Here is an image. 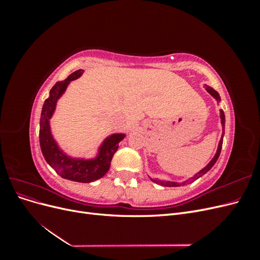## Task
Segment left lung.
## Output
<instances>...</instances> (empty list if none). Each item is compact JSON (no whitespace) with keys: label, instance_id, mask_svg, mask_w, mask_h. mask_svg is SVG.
Returning a JSON list of instances; mask_svg holds the SVG:
<instances>
[{"label":"left lung","instance_id":"left-lung-1","mask_svg":"<svg viewBox=\"0 0 260 260\" xmlns=\"http://www.w3.org/2000/svg\"><path fill=\"white\" fill-rule=\"evenodd\" d=\"M206 91L210 94L211 96H214L218 102H220V95H219V93H218L216 90H214L212 88H210V86L206 85ZM220 119H221V124H222V136H221V139H220V141H219L218 148H217V152H216V154H215V156H214V158H212V159L209 161V164L207 165V166H206L205 168H203L202 170H200V171L198 172V174H196L193 178H191V180H188V181H186V182H183V183L172 182V181H161V180H157V179H152V178H151V180L153 181V182H155V183H157V184H159V185H162V186H180L181 184H185V183H187V182H191V181H194V180H196V179H199L200 177L205 175L207 171H209V170L212 168V166H214V165L216 164V161H217V159H218V157H219V155H220V152H221V147H222L223 136H224V122H225V117H224V113H223L222 109H220Z\"/></svg>","mask_w":260,"mask_h":260}]
</instances>
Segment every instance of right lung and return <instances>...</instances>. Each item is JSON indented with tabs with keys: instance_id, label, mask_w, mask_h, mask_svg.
Returning <instances> with one entry per match:
<instances>
[{
	"instance_id": "right-lung-1",
	"label": "right lung",
	"mask_w": 260,
	"mask_h": 260,
	"mask_svg": "<svg viewBox=\"0 0 260 260\" xmlns=\"http://www.w3.org/2000/svg\"><path fill=\"white\" fill-rule=\"evenodd\" d=\"M83 74L79 69L69 75L64 81H58L50 91V96L44 101L40 118V147L44 158L50 166L64 179L76 181V182L89 183L105 176L111 167V161L114 154L117 152L118 144L125 137L123 133H114L107 137L99 148L95 158L83 159L73 158L61 151L54 140L50 119L52 118L58 99L64 94L70 81L76 80Z\"/></svg>"
}]
</instances>
